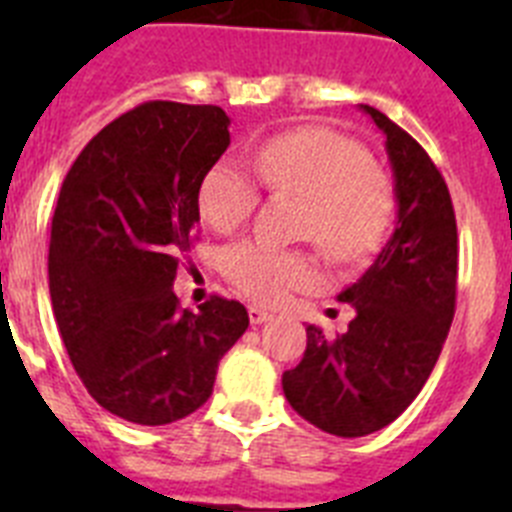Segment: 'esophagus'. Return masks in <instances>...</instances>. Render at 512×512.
<instances>
[{"label":"esophagus","instance_id":"1","mask_svg":"<svg viewBox=\"0 0 512 512\" xmlns=\"http://www.w3.org/2000/svg\"><path fill=\"white\" fill-rule=\"evenodd\" d=\"M248 318H251L253 325H261L271 318V312H266L264 307L259 305H248Z\"/></svg>","mask_w":512,"mask_h":512}]
</instances>
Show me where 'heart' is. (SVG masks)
Returning <instances> with one entry per match:
<instances>
[{"mask_svg":"<svg viewBox=\"0 0 512 512\" xmlns=\"http://www.w3.org/2000/svg\"><path fill=\"white\" fill-rule=\"evenodd\" d=\"M271 192L305 200L300 235L333 259H361L382 238L392 215V182L354 138L328 128H297L274 135L253 153ZM259 202V184L243 166L217 161L202 176L197 205L210 228L230 233ZM228 282L256 302H282L318 279L310 253L266 241H238L225 251Z\"/></svg>","mask_w":512,"mask_h":512,"instance_id":"obj_1","label":"heart"}]
</instances>
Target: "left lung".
I'll return each instance as SVG.
<instances>
[{
  "instance_id": "left-lung-1",
  "label": "left lung",
  "mask_w": 512,
  "mask_h": 512,
  "mask_svg": "<svg viewBox=\"0 0 512 512\" xmlns=\"http://www.w3.org/2000/svg\"><path fill=\"white\" fill-rule=\"evenodd\" d=\"M384 133L397 223L374 264L338 295L356 310L346 333L307 325L300 364L282 374L284 397L315 428L341 438L379 431L423 390L456 307V217L441 171L418 140L361 104Z\"/></svg>"
}]
</instances>
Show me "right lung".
<instances>
[{
    "label": "right lung",
    "instance_id": "1",
    "mask_svg": "<svg viewBox=\"0 0 512 512\" xmlns=\"http://www.w3.org/2000/svg\"><path fill=\"white\" fill-rule=\"evenodd\" d=\"M228 125L215 104H138L89 140L58 194L53 315L89 395L130 423L166 425L202 408L248 328L241 302L215 295L192 312L171 289Z\"/></svg>",
    "mask_w": 512,
    "mask_h": 512
}]
</instances>
